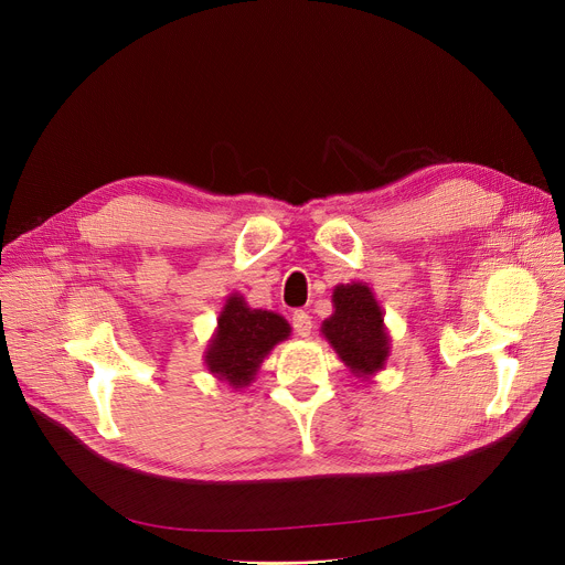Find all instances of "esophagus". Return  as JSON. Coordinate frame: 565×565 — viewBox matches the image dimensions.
<instances>
[{"label": "esophagus", "instance_id": "1", "mask_svg": "<svg viewBox=\"0 0 565 565\" xmlns=\"http://www.w3.org/2000/svg\"><path fill=\"white\" fill-rule=\"evenodd\" d=\"M292 328H295V332H298L300 337L307 339L311 334V328H313L311 316L307 311H295L292 313Z\"/></svg>", "mask_w": 565, "mask_h": 565}]
</instances>
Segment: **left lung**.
Here are the masks:
<instances>
[{"label":"left lung","mask_w":565,"mask_h":565,"mask_svg":"<svg viewBox=\"0 0 565 565\" xmlns=\"http://www.w3.org/2000/svg\"><path fill=\"white\" fill-rule=\"evenodd\" d=\"M332 307L334 313L322 320L320 334L354 377L371 380L387 366L392 354V337L375 292L364 281L339 284L332 292Z\"/></svg>","instance_id":"left-lung-1"}]
</instances>
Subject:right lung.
I'll use <instances>...</instances> for the list:
<instances>
[{
    "mask_svg": "<svg viewBox=\"0 0 565 565\" xmlns=\"http://www.w3.org/2000/svg\"><path fill=\"white\" fill-rule=\"evenodd\" d=\"M290 337L284 316L254 309L241 292H231L217 318V328L203 350V364L213 377L228 387L245 390L273 348Z\"/></svg>",
    "mask_w": 565,
    "mask_h": 565,
    "instance_id": "1",
    "label": "right lung"
}]
</instances>
